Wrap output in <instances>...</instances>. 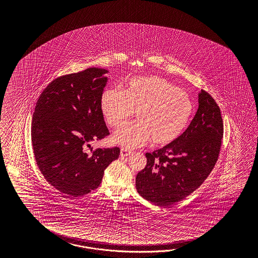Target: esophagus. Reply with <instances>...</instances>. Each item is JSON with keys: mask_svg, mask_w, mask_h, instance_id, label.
I'll return each mask as SVG.
<instances>
[{"mask_svg": "<svg viewBox=\"0 0 258 258\" xmlns=\"http://www.w3.org/2000/svg\"><path fill=\"white\" fill-rule=\"evenodd\" d=\"M132 153H133V151H132V150H128V149H121L120 155H121V157L130 156Z\"/></svg>", "mask_w": 258, "mask_h": 258, "instance_id": "34e87169", "label": "esophagus"}]
</instances>
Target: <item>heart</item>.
Instances as JSON below:
<instances>
[{"instance_id": "obj_1", "label": "heart", "mask_w": 258, "mask_h": 258, "mask_svg": "<svg viewBox=\"0 0 258 258\" xmlns=\"http://www.w3.org/2000/svg\"><path fill=\"white\" fill-rule=\"evenodd\" d=\"M101 110L111 127L123 125L133 112L137 121L122 126L112 141L135 149L151 140L165 146L179 138L186 128L194 106L185 92L160 77L132 78L124 91L109 89L101 96Z\"/></svg>"}]
</instances>
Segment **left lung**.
<instances>
[{"label": "left lung", "mask_w": 258, "mask_h": 258, "mask_svg": "<svg viewBox=\"0 0 258 258\" xmlns=\"http://www.w3.org/2000/svg\"><path fill=\"white\" fill-rule=\"evenodd\" d=\"M222 118L210 94L199 93V109L185 132L163 149L147 153L136 176L137 192L160 206L180 202L202 185L219 158Z\"/></svg>", "instance_id": "left-lung-1"}]
</instances>
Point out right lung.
<instances>
[{"label":"right lung","instance_id":"1","mask_svg":"<svg viewBox=\"0 0 258 258\" xmlns=\"http://www.w3.org/2000/svg\"><path fill=\"white\" fill-rule=\"evenodd\" d=\"M109 71L88 68L55 78L41 93L32 118V146L47 181L65 195L90 193L101 183L119 148H86L109 135L101 96Z\"/></svg>","mask_w":258,"mask_h":258}]
</instances>
